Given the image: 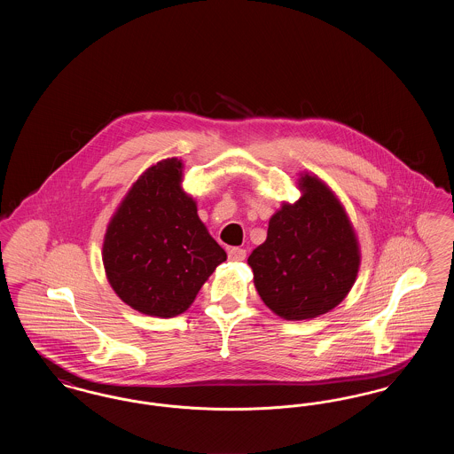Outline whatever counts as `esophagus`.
<instances>
[{
  "label": "esophagus",
  "mask_w": 454,
  "mask_h": 454,
  "mask_svg": "<svg viewBox=\"0 0 454 454\" xmlns=\"http://www.w3.org/2000/svg\"><path fill=\"white\" fill-rule=\"evenodd\" d=\"M245 257H247V252L243 248L235 247V248L228 250V259L233 260V262H241V260H245Z\"/></svg>",
  "instance_id": "1"
}]
</instances>
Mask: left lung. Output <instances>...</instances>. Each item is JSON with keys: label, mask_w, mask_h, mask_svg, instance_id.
I'll return each instance as SVG.
<instances>
[{"label": "left lung", "mask_w": 454, "mask_h": 454, "mask_svg": "<svg viewBox=\"0 0 454 454\" xmlns=\"http://www.w3.org/2000/svg\"><path fill=\"white\" fill-rule=\"evenodd\" d=\"M302 195L282 202L267 239L248 257L262 301L284 320H309L333 309L352 289L361 252L337 195L302 173Z\"/></svg>", "instance_id": "1"}]
</instances>
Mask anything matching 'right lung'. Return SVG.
Here are the masks:
<instances>
[{
    "label": "right lung",
    "mask_w": 454,
    "mask_h": 454,
    "mask_svg": "<svg viewBox=\"0 0 454 454\" xmlns=\"http://www.w3.org/2000/svg\"><path fill=\"white\" fill-rule=\"evenodd\" d=\"M182 161L167 158L143 173L119 204L102 259L115 294L139 313H184L226 252L197 216L182 189Z\"/></svg>",
    "instance_id": "obj_1"
}]
</instances>
